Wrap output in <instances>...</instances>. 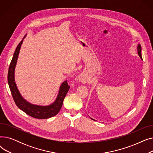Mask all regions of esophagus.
Listing matches in <instances>:
<instances>
[{
  "mask_svg": "<svg viewBox=\"0 0 153 153\" xmlns=\"http://www.w3.org/2000/svg\"><path fill=\"white\" fill-rule=\"evenodd\" d=\"M79 81H85V76L84 75V74H81V75H79Z\"/></svg>",
  "mask_w": 153,
  "mask_h": 153,
  "instance_id": "34e87169",
  "label": "esophagus"
}]
</instances>
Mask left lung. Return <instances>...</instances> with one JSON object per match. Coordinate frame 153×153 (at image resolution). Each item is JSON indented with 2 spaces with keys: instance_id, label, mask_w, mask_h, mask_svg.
Wrapping results in <instances>:
<instances>
[{
  "instance_id": "left-lung-1",
  "label": "left lung",
  "mask_w": 153,
  "mask_h": 153,
  "mask_svg": "<svg viewBox=\"0 0 153 153\" xmlns=\"http://www.w3.org/2000/svg\"><path fill=\"white\" fill-rule=\"evenodd\" d=\"M137 51H138V55H139V56L140 57V58L141 59H142V56H141V45L139 43L138 45V46H137ZM91 118V117H90ZM92 120H94V121H95V120H94V119H93V118H91Z\"/></svg>"
}]
</instances>
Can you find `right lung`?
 I'll use <instances>...</instances> for the list:
<instances>
[{
	"label": "right lung",
	"mask_w": 153,
	"mask_h": 153,
	"mask_svg": "<svg viewBox=\"0 0 153 153\" xmlns=\"http://www.w3.org/2000/svg\"><path fill=\"white\" fill-rule=\"evenodd\" d=\"M25 38V36H24L23 39ZM23 39L16 48L12 59L10 64L9 71H8V84H9L13 99L17 106L30 117L38 119H46L53 117L57 115L61 110L63 100L65 98L70 87L68 85L67 81H64L59 87L57 97L54 102L49 105L42 106L34 105L24 99L20 94L15 81V69L16 64H17L21 46L23 43Z\"/></svg>",
	"instance_id": "1"
}]
</instances>
